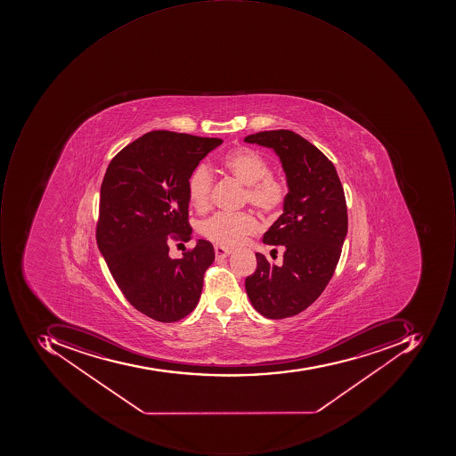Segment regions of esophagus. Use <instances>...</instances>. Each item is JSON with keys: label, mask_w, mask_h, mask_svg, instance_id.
I'll return each mask as SVG.
<instances>
[{"label": "esophagus", "mask_w": 456, "mask_h": 456, "mask_svg": "<svg viewBox=\"0 0 456 456\" xmlns=\"http://www.w3.org/2000/svg\"><path fill=\"white\" fill-rule=\"evenodd\" d=\"M230 253H232L230 248L221 247V245L215 247V255H216V257H219V259L229 256Z\"/></svg>", "instance_id": "1"}]
</instances>
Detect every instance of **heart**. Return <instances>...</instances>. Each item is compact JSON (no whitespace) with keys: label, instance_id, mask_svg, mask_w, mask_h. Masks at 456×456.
Masks as SVG:
<instances>
[{"label":"heart","instance_id":"obj_1","mask_svg":"<svg viewBox=\"0 0 456 456\" xmlns=\"http://www.w3.org/2000/svg\"><path fill=\"white\" fill-rule=\"evenodd\" d=\"M224 167L241 182L245 189L244 200L253 208L265 215H274L282 208L286 199L285 182L270 173V164L257 151L249 148L235 149L224 156ZM214 175L204 164L191 173L188 181V199L197 212L208 209ZM204 239L221 247L241 244L248 235L256 232L257 221L247 212L226 214L216 212L204 219L199 226Z\"/></svg>","mask_w":456,"mask_h":456}]
</instances>
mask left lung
I'll use <instances>...</instances> for the list:
<instances>
[{"label": "left lung", "instance_id": "obj_1", "mask_svg": "<svg viewBox=\"0 0 456 456\" xmlns=\"http://www.w3.org/2000/svg\"><path fill=\"white\" fill-rule=\"evenodd\" d=\"M244 141L277 153L289 188L283 214L263 237L265 244L282 245V265L256 253L245 289L257 313L289 318L310 307L333 277L348 232L346 194L333 163L293 131H260Z\"/></svg>", "mask_w": 456, "mask_h": 456}]
</instances>
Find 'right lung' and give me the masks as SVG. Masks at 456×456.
<instances>
[{"label": "right lung", "mask_w": 456, "mask_h": 456, "mask_svg": "<svg viewBox=\"0 0 456 456\" xmlns=\"http://www.w3.org/2000/svg\"><path fill=\"white\" fill-rule=\"evenodd\" d=\"M222 142L151 131L123 148L102 179L97 245L128 303L155 321L189 315L214 263V247L206 240H197L181 259H171L168 241L191 239L188 181Z\"/></svg>", "instance_id": "obj_1"}]
</instances>
